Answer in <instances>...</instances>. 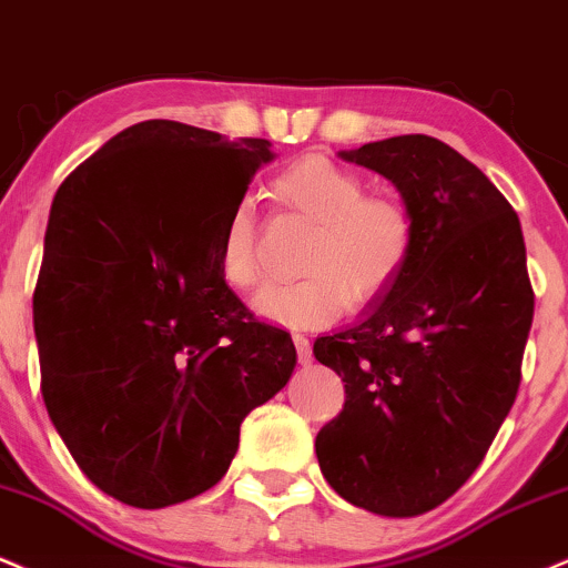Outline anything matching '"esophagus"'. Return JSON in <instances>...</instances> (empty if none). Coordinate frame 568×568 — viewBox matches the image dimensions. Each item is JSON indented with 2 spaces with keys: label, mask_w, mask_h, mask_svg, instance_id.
I'll return each instance as SVG.
<instances>
[{
  "label": "esophagus",
  "mask_w": 568,
  "mask_h": 568,
  "mask_svg": "<svg viewBox=\"0 0 568 568\" xmlns=\"http://www.w3.org/2000/svg\"><path fill=\"white\" fill-rule=\"evenodd\" d=\"M292 343H295V348H297V362L300 364H308L311 356H313L308 337H305V335H292Z\"/></svg>",
  "instance_id": "obj_1"
}]
</instances>
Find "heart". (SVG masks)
I'll return each instance as SVG.
<instances>
[{
  "label": "heart",
  "mask_w": 568,
  "mask_h": 568,
  "mask_svg": "<svg viewBox=\"0 0 568 568\" xmlns=\"http://www.w3.org/2000/svg\"><path fill=\"white\" fill-rule=\"evenodd\" d=\"M271 193L286 210L316 225L297 282L268 284L252 300L265 322L290 329H316L339 313L383 295L404 271L415 246L409 206L393 193H366V180L332 159H297L271 180ZM217 271L231 290H252L263 276L252 202H236L220 225Z\"/></svg>",
  "instance_id": "b5f03b06"
}]
</instances>
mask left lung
I'll return each mask as SVG.
<instances>
[{
	"label": "left lung",
	"instance_id": "8db88e82",
	"mask_svg": "<svg viewBox=\"0 0 568 568\" xmlns=\"http://www.w3.org/2000/svg\"><path fill=\"white\" fill-rule=\"evenodd\" d=\"M339 156L396 185L415 246L356 324L313 343L345 383L316 457L356 508L419 516L468 481L516 402L535 316L524 233L495 183L442 140L398 135Z\"/></svg>",
	"mask_w": 568,
	"mask_h": 568
}]
</instances>
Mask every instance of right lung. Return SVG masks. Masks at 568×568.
<instances>
[{"instance_id":"right-lung-1","label":"right lung","mask_w":568,"mask_h":568,"mask_svg":"<svg viewBox=\"0 0 568 568\" xmlns=\"http://www.w3.org/2000/svg\"><path fill=\"white\" fill-rule=\"evenodd\" d=\"M263 138L151 119L60 183L33 290L47 415L82 473L156 510L212 489L242 419L295 369L290 332L257 322L217 271L220 225Z\"/></svg>"}]
</instances>
